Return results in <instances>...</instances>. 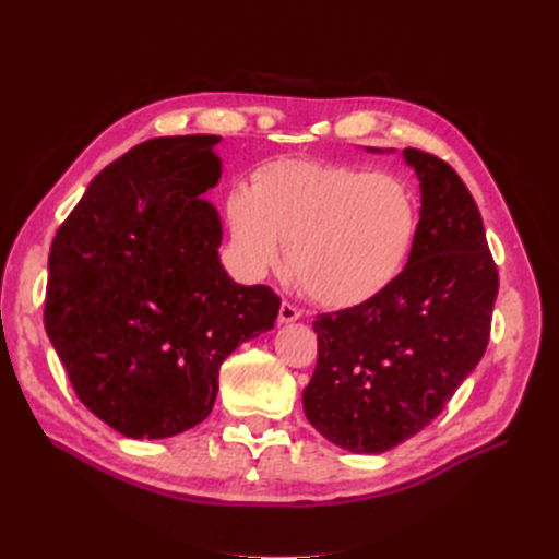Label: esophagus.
Returning <instances> with one entry per match:
<instances>
[{
	"label": "esophagus",
	"instance_id": "esophagus-1",
	"mask_svg": "<svg viewBox=\"0 0 559 559\" xmlns=\"http://www.w3.org/2000/svg\"><path fill=\"white\" fill-rule=\"evenodd\" d=\"M300 319V310L294 308L292 302H282L280 306V324H294V321Z\"/></svg>",
	"mask_w": 559,
	"mask_h": 559
}]
</instances>
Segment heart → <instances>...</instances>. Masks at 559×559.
<instances>
[{
	"label": "heart",
	"mask_w": 559,
	"mask_h": 559,
	"mask_svg": "<svg viewBox=\"0 0 559 559\" xmlns=\"http://www.w3.org/2000/svg\"><path fill=\"white\" fill-rule=\"evenodd\" d=\"M240 273L263 280L284 263L314 300L354 308L380 296L411 257L419 226L413 189L357 165L275 160L226 200Z\"/></svg>",
	"instance_id": "b5f03b06"
}]
</instances>
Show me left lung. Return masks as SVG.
<instances>
[{"instance_id": "obj_1", "label": "left lung", "mask_w": 559, "mask_h": 559, "mask_svg": "<svg viewBox=\"0 0 559 559\" xmlns=\"http://www.w3.org/2000/svg\"><path fill=\"white\" fill-rule=\"evenodd\" d=\"M403 160L419 179L408 263L373 300L317 317L319 359L302 389L310 425L357 454L392 450L441 415L483 359L499 292L483 216L460 175L419 148H403Z\"/></svg>"}]
</instances>
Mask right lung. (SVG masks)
<instances>
[{
    "instance_id": "add662e5",
    "label": "right lung",
    "mask_w": 559,
    "mask_h": 559,
    "mask_svg": "<svg viewBox=\"0 0 559 559\" xmlns=\"http://www.w3.org/2000/svg\"><path fill=\"white\" fill-rule=\"evenodd\" d=\"M216 134L158 138L99 173L48 253L44 324L76 396L128 438L193 429L218 368L275 326L280 298L233 282L222 218L202 193L222 179Z\"/></svg>"
}]
</instances>
